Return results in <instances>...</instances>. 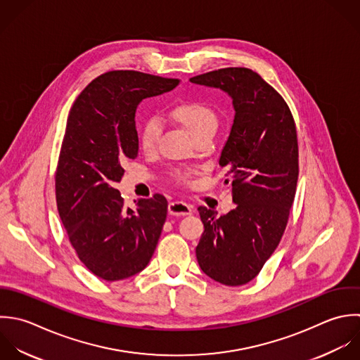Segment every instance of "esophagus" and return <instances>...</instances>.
<instances>
[{
  "mask_svg": "<svg viewBox=\"0 0 360 360\" xmlns=\"http://www.w3.org/2000/svg\"><path fill=\"white\" fill-rule=\"evenodd\" d=\"M168 213L172 216H189L192 214V207L185 202H171L168 205Z\"/></svg>",
  "mask_w": 360,
  "mask_h": 360,
  "instance_id": "esophagus-1",
  "label": "esophagus"
}]
</instances>
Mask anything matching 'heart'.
<instances>
[{
  "instance_id": "1",
  "label": "heart",
  "mask_w": 360,
  "mask_h": 360,
  "mask_svg": "<svg viewBox=\"0 0 360 360\" xmlns=\"http://www.w3.org/2000/svg\"><path fill=\"white\" fill-rule=\"evenodd\" d=\"M172 119L179 123L193 139H198L203 134L214 133L217 129V116L214 110L203 102L192 101L184 102L172 109ZM162 124L158 117L148 119L140 131V147L146 151H150L155 147L158 137L161 134ZM188 171H176L175 178L178 181H188Z\"/></svg>"
}]
</instances>
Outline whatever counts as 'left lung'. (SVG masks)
<instances>
[{"instance_id": "8db88e82", "label": "left lung", "mask_w": 360, "mask_h": 360, "mask_svg": "<svg viewBox=\"0 0 360 360\" xmlns=\"http://www.w3.org/2000/svg\"><path fill=\"white\" fill-rule=\"evenodd\" d=\"M189 81L233 99L236 115L219 164L237 206L223 216L198 207L205 231L196 258L213 281L241 286L261 272L285 233L299 176L296 124L285 99L250 68H221Z\"/></svg>"}]
</instances>
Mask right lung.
Masks as SVG:
<instances>
[{
	"label": "right lung",
	"mask_w": 360,
	"mask_h": 360,
	"mask_svg": "<svg viewBox=\"0 0 360 360\" xmlns=\"http://www.w3.org/2000/svg\"><path fill=\"white\" fill-rule=\"evenodd\" d=\"M178 84L139 71H109L88 84L70 110L56 171L57 209L78 258L103 281L141 272L158 244L167 199L157 193L130 209L115 184L124 174L123 162L139 153V103Z\"/></svg>",
	"instance_id": "obj_1"
}]
</instances>
